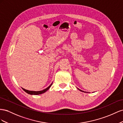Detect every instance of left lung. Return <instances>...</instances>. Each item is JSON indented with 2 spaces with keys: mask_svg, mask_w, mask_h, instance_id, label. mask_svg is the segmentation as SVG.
Segmentation results:
<instances>
[{
  "mask_svg": "<svg viewBox=\"0 0 123 123\" xmlns=\"http://www.w3.org/2000/svg\"><path fill=\"white\" fill-rule=\"evenodd\" d=\"M78 89L79 90H80V91H81V92H85V93H88V92H84L83 91H82V90H80V89H78Z\"/></svg>",
  "mask_w": 123,
  "mask_h": 123,
  "instance_id": "left-lung-1",
  "label": "left lung"
}]
</instances>
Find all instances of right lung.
Here are the masks:
<instances>
[{
  "label": "right lung",
  "instance_id": "1",
  "mask_svg": "<svg viewBox=\"0 0 123 123\" xmlns=\"http://www.w3.org/2000/svg\"><path fill=\"white\" fill-rule=\"evenodd\" d=\"M52 83L51 84V85L49 86L48 87H47L46 89H45L43 90L42 91H29V90H26L24 88H23V87H22V89L25 91V92H26L27 93L29 94H30V95H39V94H43L45 92H46V91L50 88V86H51Z\"/></svg>",
  "mask_w": 123,
  "mask_h": 123
}]
</instances>
